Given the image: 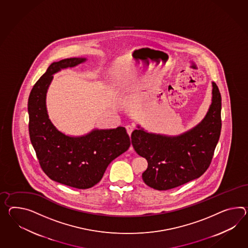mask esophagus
<instances>
[{
  "label": "esophagus",
  "mask_w": 248,
  "mask_h": 248,
  "mask_svg": "<svg viewBox=\"0 0 248 248\" xmlns=\"http://www.w3.org/2000/svg\"><path fill=\"white\" fill-rule=\"evenodd\" d=\"M125 128H126V131L127 133H128V134H129V135H131L133 131V125H130V124H128V125H126ZM131 150H133V147H131Z\"/></svg>",
  "instance_id": "34e87169"
}]
</instances>
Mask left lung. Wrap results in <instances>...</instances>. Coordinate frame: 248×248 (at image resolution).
<instances>
[{
	"label": "left lung",
	"instance_id": "left-lung-1",
	"mask_svg": "<svg viewBox=\"0 0 248 248\" xmlns=\"http://www.w3.org/2000/svg\"><path fill=\"white\" fill-rule=\"evenodd\" d=\"M212 87V103L205 118L187 133L167 137L142 129L133 131V148L148 161L142 179L150 187L164 191L180 186L210 167L221 131V96L215 82Z\"/></svg>",
	"mask_w": 248,
	"mask_h": 248
}]
</instances>
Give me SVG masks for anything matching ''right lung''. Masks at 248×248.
<instances>
[{"instance_id": "obj_1", "label": "right lung", "mask_w": 248, "mask_h": 248, "mask_svg": "<svg viewBox=\"0 0 248 248\" xmlns=\"http://www.w3.org/2000/svg\"><path fill=\"white\" fill-rule=\"evenodd\" d=\"M85 60L69 58L53 62L34 85L28 102L30 137L41 169L50 179L78 189L97 185L111 161L131 145L124 127L95 130L73 138L57 131L49 120L46 94L53 74Z\"/></svg>"}]
</instances>
